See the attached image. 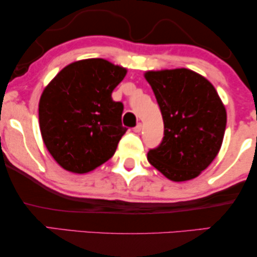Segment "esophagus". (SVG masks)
I'll return each mask as SVG.
<instances>
[{
	"label": "esophagus",
	"mask_w": 257,
	"mask_h": 257,
	"mask_svg": "<svg viewBox=\"0 0 257 257\" xmlns=\"http://www.w3.org/2000/svg\"><path fill=\"white\" fill-rule=\"evenodd\" d=\"M142 130H143V125H142V122H139V124H137L136 127L133 128V131H135L136 133H139Z\"/></svg>",
	"instance_id": "34e87169"
}]
</instances>
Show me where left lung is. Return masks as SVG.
I'll return each instance as SVG.
<instances>
[{"mask_svg":"<svg viewBox=\"0 0 257 257\" xmlns=\"http://www.w3.org/2000/svg\"><path fill=\"white\" fill-rule=\"evenodd\" d=\"M164 119V138L147 160L172 181L198 177L222 145L227 113L215 87L188 69L147 71Z\"/></svg>","mask_w":257,"mask_h":257,"instance_id":"8db88e82","label":"left lung"}]
</instances>
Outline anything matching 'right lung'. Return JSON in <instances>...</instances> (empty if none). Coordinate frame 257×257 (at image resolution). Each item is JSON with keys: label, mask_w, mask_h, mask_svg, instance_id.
I'll use <instances>...</instances> for the list:
<instances>
[{"label": "right lung", "mask_w": 257, "mask_h": 257, "mask_svg": "<svg viewBox=\"0 0 257 257\" xmlns=\"http://www.w3.org/2000/svg\"><path fill=\"white\" fill-rule=\"evenodd\" d=\"M126 69L101 58L65 66L49 83L38 105L42 138L52 158L66 171L87 173L112 158L127 131L124 105L112 91Z\"/></svg>", "instance_id": "obj_1"}]
</instances>
